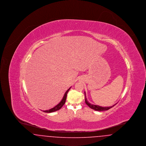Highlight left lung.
<instances>
[{
	"instance_id": "8db88e82",
	"label": "left lung",
	"mask_w": 146,
	"mask_h": 146,
	"mask_svg": "<svg viewBox=\"0 0 146 146\" xmlns=\"http://www.w3.org/2000/svg\"><path fill=\"white\" fill-rule=\"evenodd\" d=\"M85 103L87 104L90 108L92 110H94L95 111H107L108 110H110V108H112L113 106H114L116 104L111 106V107H101V106H99L98 105H94V104H90L88 101H87V98H86L85 96Z\"/></svg>"
}]
</instances>
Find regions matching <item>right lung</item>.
<instances>
[{
    "label": "right lung",
    "mask_w": 146,
    "mask_h": 146,
    "mask_svg": "<svg viewBox=\"0 0 146 146\" xmlns=\"http://www.w3.org/2000/svg\"><path fill=\"white\" fill-rule=\"evenodd\" d=\"M70 88H69L66 91V92H65V94H64V95L63 96L62 100L61 101V102L58 104H57L55 107H53L52 108H51L50 110H46V111H43L44 112H46V113H52V112H54V111H57L59 110L60 109H61L63 106L65 104V102H66V98H67V93L70 90Z\"/></svg>",
    "instance_id": "obj_1"
}]
</instances>
